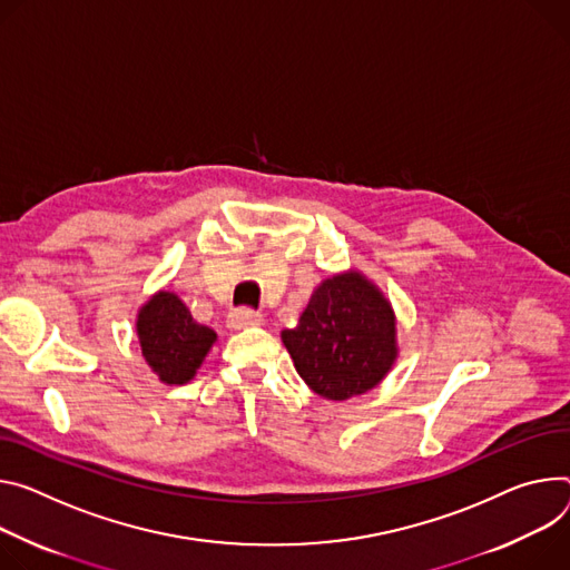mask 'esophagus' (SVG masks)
Returning <instances> with one entry per match:
<instances>
[{
	"label": "esophagus",
	"instance_id": "1",
	"mask_svg": "<svg viewBox=\"0 0 570 570\" xmlns=\"http://www.w3.org/2000/svg\"><path fill=\"white\" fill-rule=\"evenodd\" d=\"M227 325L232 330H247V327H258L264 325V316L258 312H252V308H234L227 318Z\"/></svg>",
	"mask_w": 570,
	"mask_h": 570
}]
</instances>
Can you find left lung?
I'll list each match as a JSON object with an SVG mask.
<instances>
[{"mask_svg":"<svg viewBox=\"0 0 570 570\" xmlns=\"http://www.w3.org/2000/svg\"><path fill=\"white\" fill-rule=\"evenodd\" d=\"M282 341L306 386L338 402L375 389L397 358L391 302L354 271L325 279Z\"/></svg>","mask_w":570,"mask_h":570,"instance_id":"8db88e82","label":"left lung"}]
</instances>
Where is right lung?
<instances>
[{
  "instance_id": "1",
  "label": "right lung",
  "mask_w": 570,
  "mask_h": 570,
  "mask_svg": "<svg viewBox=\"0 0 570 570\" xmlns=\"http://www.w3.org/2000/svg\"><path fill=\"white\" fill-rule=\"evenodd\" d=\"M136 332L147 366L166 384H186L216 343V332L193 321L170 291L151 295L138 312Z\"/></svg>"
}]
</instances>
